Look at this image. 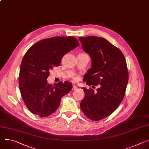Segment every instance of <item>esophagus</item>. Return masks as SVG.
I'll list each match as a JSON object with an SVG mask.
<instances>
[{"label": "esophagus", "mask_w": 149, "mask_h": 149, "mask_svg": "<svg viewBox=\"0 0 149 149\" xmlns=\"http://www.w3.org/2000/svg\"><path fill=\"white\" fill-rule=\"evenodd\" d=\"M77 88V87L76 86H73L72 87V90H75Z\"/></svg>", "instance_id": "34e87169"}]
</instances>
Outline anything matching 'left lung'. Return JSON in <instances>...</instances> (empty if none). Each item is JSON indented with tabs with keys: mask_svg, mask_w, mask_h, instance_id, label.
<instances>
[{
	"mask_svg": "<svg viewBox=\"0 0 149 149\" xmlns=\"http://www.w3.org/2000/svg\"><path fill=\"white\" fill-rule=\"evenodd\" d=\"M79 40L92 61L86 84L100 85L96 91L83 88L81 109L87 118L97 121L111 115L124 97L129 78L127 62L122 52L104 38L89 36Z\"/></svg>",
	"mask_w": 149,
	"mask_h": 149,
	"instance_id": "obj_1",
	"label": "left lung"
}]
</instances>
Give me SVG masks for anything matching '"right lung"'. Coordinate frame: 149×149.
<instances>
[{
  "instance_id": "obj_1",
  "label": "right lung",
  "mask_w": 149,
  "mask_h": 149,
  "mask_svg": "<svg viewBox=\"0 0 149 149\" xmlns=\"http://www.w3.org/2000/svg\"><path fill=\"white\" fill-rule=\"evenodd\" d=\"M77 39L70 37H53L40 40L25 54L19 74V87L22 100L33 114L46 117L59 107L61 98L72 85L60 81L53 86L47 83L49 71L59 66L63 56L79 46Z\"/></svg>"
}]
</instances>
